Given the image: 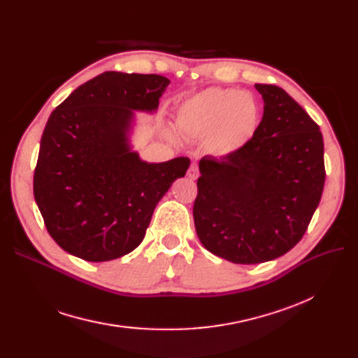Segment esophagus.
Masks as SVG:
<instances>
[{"label":"esophagus","instance_id":"esophagus-1","mask_svg":"<svg viewBox=\"0 0 358 358\" xmlns=\"http://www.w3.org/2000/svg\"><path fill=\"white\" fill-rule=\"evenodd\" d=\"M187 176H189V178H192V180H197V178H199L200 171H199L197 164H192V165H190L189 173H187Z\"/></svg>","mask_w":358,"mask_h":358}]
</instances>
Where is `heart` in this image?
<instances>
[{"instance_id":"b5f03b06","label":"heart","mask_w":358,"mask_h":358,"mask_svg":"<svg viewBox=\"0 0 358 358\" xmlns=\"http://www.w3.org/2000/svg\"><path fill=\"white\" fill-rule=\"evenodd\" d=\"M261 119L252 94L234 88H208L187 99L177 113V127L185 138L204 141L209 154H238L254 138Z\"/></svg>"}]
</instances>
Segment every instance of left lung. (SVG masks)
Here are the masks:
<instances>
[{
	"instance_id": "left-lung-1",
	"label": "left lung",
	"mask_w": 358,
	"mask_h": 358,
	"mask_svg": "<svg viewBox=\"0 0 358 358\" xmlns=\"http://www.w3.org/2000/svg\"><path fill=\"white\" fill-rule=\"evenodd\" d=\"M264 115L238 154L200 159L193 216L203 247L235 264L289 252L305 235L325 184L319 126L277 85L255 84Z\"/></svg>"
}]
</instances>
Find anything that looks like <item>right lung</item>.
I'll use <instances>...</instances> for the list:
<instances>
[{"label": "right lung", "instance_id": "obj_1", "mask_svg": "<svg viewBox=\"0 0 358 358\" xmlns=\"http://www.w3.org/2000/svg\"><path fill=\"white\" fill-rule=\"evenodd\" d=\"M169 80L107 71L73 90L43 130L33 193L49 235L91 262L120 258L143 241L158 201L190 159L150 164L129 145L135 111H157Z\"/></svg>", "mask_w": 358, "mask_h": 358}]
</instances>
